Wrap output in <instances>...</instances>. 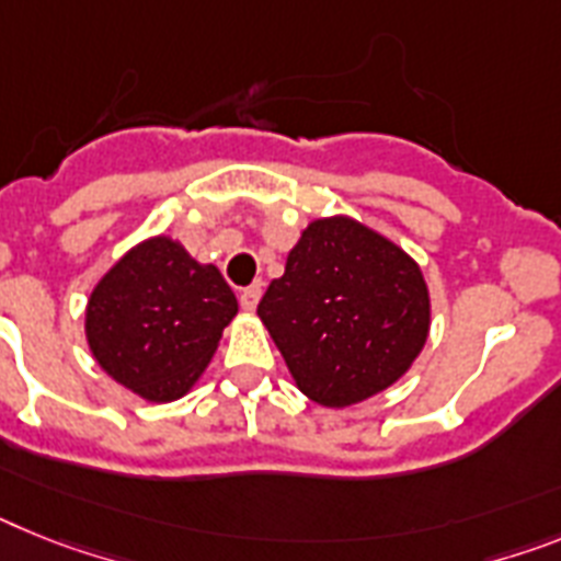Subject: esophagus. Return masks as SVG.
I'll return each instance as SVG.
<instances>
[{"mask_svg":"<svg viewBox=\"0 0 561 561\" xmlns=\"http://www.w3.org/2000/svg\"><path fill=\"white\" fill-rule=\"evenodd\" d=\"M259 296H262V282H253V285H248V288L239 294V305H242L244 310H253L259 305Z\"/></svg>","mask_w":561,"mask_h":561,"instance_id":"1","label":"esophagus"}]
</instances>
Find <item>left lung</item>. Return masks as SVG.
I'll list each match as a JSON object with an SVG mask.
<instances>
[{
  "label": "left lung",
  "mask_w": 561,
  "mask_h": 561,
  "mask_svg": "<svg viewBox=\"0 0 561 561\" xmlns=\"http://www.w3.org/2000/svg\"><path fill=\"white\" fill-rule=\"evenodd\" d=\"M256 310L299 390L324 408L397 382L431 328L416 262L345 216L308 225Z\"/></svg>",
  "instance_id": "left-lung-1"
}]
</instances>
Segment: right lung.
Returning <instances> with one entry per match:
<instances>
[{"instance_id": "right-lung-1", "label": "right lung", "mask_w": 561, "mask_h": 561, "mask_svg": "<svg viewBox=\"0 0 561 561\" xmlns=\"http://www.w3.org/2000/svg\"><path fill=\"white\" fill-rule=\"evenodd\" d=\"M237 310L222 273L157 237L105 273L88 302L84 331L116 382L150 402H171L199 379Z\"/></svg>"}]
</instances>
